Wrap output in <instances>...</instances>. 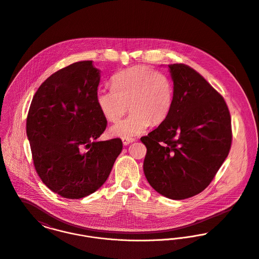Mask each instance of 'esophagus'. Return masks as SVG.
<instances>
[{
  "mask_svg": "<svg viewBox=\"0 0 259 259\" xmlns=\"http://www.w3.org/2000/svg\"><path fill=\"white\" fill-rule=\"evenodd\" d=\"M122 141H123V144L125 146H127V145H129L130 143H133L135 141V139L134 138H123Z\"/></svg>",
  "mask_w": 259,
  "mask_h": 259,
  "instance_id": "34e87169",
  "label": "esophagus"
}]
</instances>
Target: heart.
<instances>
[{"instance_id": "obj_1", "label": "heart", "mask_w": 259, "mask_h": 259, "mask_svg": "<svg viewBox=\"0 0 259 259\" xmlns=\"http://www.w3.org/2000/svg\"><path fill=\"white\" fill-rule=\"evenodd\" d=\"M113 88L99 89L96 102L109 122H116L127 111L131 113L110 128L111 135L131 138L151 125H161L170 115L174 104V85L169 76L156 70L135 66L117 73Z\"/></svg>"}]
</instances>
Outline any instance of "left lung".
<instances>
[{"instance_id": "8db88e82", "label": "left lung", "mask_w": 259, "mask_h": 259, "mask_svg": "<svg viewBox=\"0 0 259 259\" xmlns=\"http://www.w3.org/2000/svg\"><path fill=\"white\" fill-rule=\"evenodd\" d=\"M174 104L168 118L141 138L144 174L159 194L184 200L202 192L230 153L232 132L224 97L194 68L168 65Z\"/></svg>"}]
</instances>
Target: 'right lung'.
Instances as JSON below:
<instances>
[{
	"label": "right lung",
	"instance_id": "1",
	"mask_svg": "<svg viewBox=\"0 0 259 259\" xmlns=\"http://www.w3.org/2000/svg\"><path fill=\"white\" fill-rule=\"evenodd\" d=\"M99 81L92 60L74 62L47 78L29 106L27 135L34 169L50 190L66 199L98 190L123 148L120 138L96 140L107 126L96 102Z\"/></svg>",
	"mask_w": 259,
	"mask_h": 259
}]
</instances>
